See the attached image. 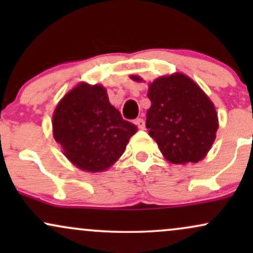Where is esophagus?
Returning a JSON list of instances; mask_svg holds the SVG:
<instances>
[{
	"mask_svg": "<svg viewBox=\"0 0 253 253\" xmlns=\"http://www.w3.org/2000/svg\"><path fill=\"white\" fill-rule=\"evenodd\" d=\"M135 124L140 129H145V121L143 120V119H136Z\"/></svg>",
	"mask_w": 253,
	"mask_h": 253,
	"instance_id": "esophagus-1",
	"label": "esophagus"
}]
</instances>
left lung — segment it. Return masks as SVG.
Listing matches in <instances>:
<instances>
[{
	"mask_svg": "<svg viewBox=\"0 0 253 253\" xmlns=\"http://www.w3.org/2000/svg\"><path fill=\"white\" fill-rule=\"evenodd\" d=\"M141 82L139 76H130ZM151 107L146 127L165 159L173 164L202 161L219 128L215 107L191 78L183 74L162 76L149 85Z\"/></svg>",
	"mask_w": 253,
	"mask_h": 253,
	"instance_id": "8db88e82",
	"label": "left lung"
}]
</instances>
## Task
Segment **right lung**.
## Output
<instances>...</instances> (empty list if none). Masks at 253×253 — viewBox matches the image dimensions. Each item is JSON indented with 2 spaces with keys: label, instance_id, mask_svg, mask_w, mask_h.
Here are the masks:
<instances>
[{
  "label": "right lung",
  "instance_id": "add662e5",
  "mask_svg": "<svg viewBox=\"0 0 253 253\" xmlns=\"http://www.w3.org/2000/svg\"><path fill=\"white\" fill-rule=\"evenodd\" d=\"M52 127L66 158L88 172L112 167L138 130L110 104L102 85L86 83H80L60 100Z\"/></svg>",
  "mask_w": 253,
  "mask_h": 253
}]
</instances>
